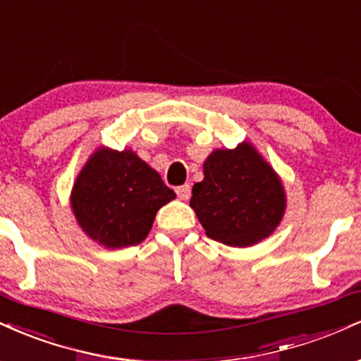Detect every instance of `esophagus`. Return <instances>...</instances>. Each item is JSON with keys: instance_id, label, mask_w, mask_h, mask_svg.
I'll return each mask as SVG.
<instances>
[{"instance_id": "34e87169", "label": "esophagus", "mask_w": 361, "mask_h": 361, "mask_svg": "<svg viewBox=\"0 0 361 361\" xmlns=\"http://www.w3.org/2000/svg\"><path fill=\"white\" fill-rule=\"evenodd\" d=\"M176 195L180 200H188L190 195H192V186L190 185H181V186H176Z\"/></svg>"}]
</instances>
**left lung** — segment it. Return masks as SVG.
<instances>
[{"mask_svg": "<svg viewBox=\"0 0 361 361\" xmlns=\"http://www.w3.org/2000/svg\"><path fill=\"white\" fill-rule=\"evenodd\" d=\"M193 185L190 207L207 235L225 245L247 247L274 232L286 208L279 178L250 145L216 149Z\"/></svg>", "mask_w": 361, "mask_h": 361, "instance_id": "8db88e82", "label": "left lung"}]
</instances>
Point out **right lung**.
Wrapping results in <instances>:
<instances>
[{
  "mask_svg": "<svg viewBox=\"0 0 361 361\" xmlns=\"http://www.w3.org/2000/svg\"><path fill=\"white\" fill-rule=\"evenodd\" d=\"M176 195L133 151L99 149L72 192L82 230L109 249L137 245L153 227L156 212Z\"/></svg>",
  "mask_w": 361,
  "mask_h": 361,
  "instance_id": "1",
  "label": "right lung"
}]
</instances>
